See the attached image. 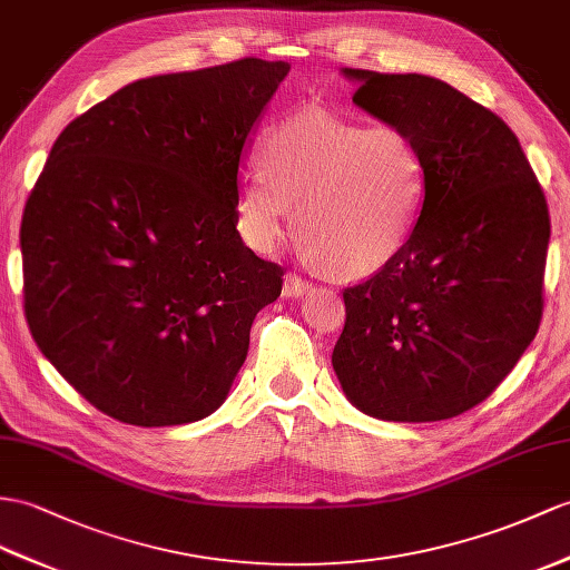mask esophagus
<instances>
[{
	"mask_svg": "<svg viewBox=\"0 0 570 570\" xmlns=\"http://www.w3.org/2000/svg\"><path fill=\"white\" fill-rule=\"evenodd\" d=\"M307 293H312V283L309 281H304V277L297 275V273H287L285 275V283H283V295L285 297H302V295H307Z\"/></svg>",
	"mask_w": 570,
	"mask_h": 570,
	"instance_id": "esophagus-1",
	"label": "esophagus"
}]
</instances>
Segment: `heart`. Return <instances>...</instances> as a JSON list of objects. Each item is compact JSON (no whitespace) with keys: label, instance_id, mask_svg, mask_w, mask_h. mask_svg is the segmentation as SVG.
Instances as JSON below:
<instances>
[{"label":"heart","instance_id":"b5f03b06","mask_svg":"<svg viewBox=\"0 0 570 570\" xmlns=\"http://www.w3.org/2000/svg\"><path fill=\"white\" fill-rule=\"evenodd\" d=\"M261 161L239 190L242 232L258 252L283 239L295 207L304 254L336 277H365L390 266L421 222L425 157L399 125L302 110L266 132Z\"/></svg>","mask_w":570,"mask_h":570}]
</instances>
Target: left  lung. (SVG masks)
<instances>
[{
    "mask_svg": "<svg viewBox=\"0 0 570 570\" xmlns=\"http://www.w3.org/2000/svg\"><path fill=\"white\" fill-rule=\"evenodd\" d=\"M353 104L406 130L425 207L390 266L343 289L331 363L353 404L384 421H448L518 365L544 312L549 207L503 118L435 77L345 69Z\"/></svg>",
    "mask_w": 570,
    "mask_h": 570,
    "instance_id": "8db88e82",
    "label": "left lung"
}]
</instances>
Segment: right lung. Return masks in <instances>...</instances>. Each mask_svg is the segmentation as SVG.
<instances>
[{
    "label": "right lung",
    "mask_w": 570,
    "mask_h": 570,
    "mask_svg": "<svg viewBox=\"0 0 570 570\" xmlns=\"http://www.w3.org/2000/svg\"><path fill=\"white\" fill-rule=\"evenodd\" d=\"M289 65L244 58L137 79L55 140L21 217L38 348L120 423L200 421L225 401L283 266L239 232L246 137Z\"/></svg>",
    "instance_id": "right-lung-1"
}]
</instances>
